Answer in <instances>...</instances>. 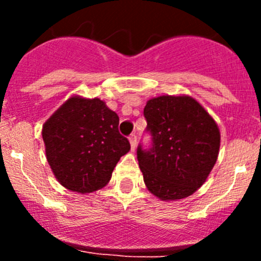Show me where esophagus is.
Returning a JSON list of instances; mask_svg holds the SVG:
<instances>
[{"label": "esophagus", "instance_id": "esophagus-1", "mask_svg": "<svg viewBox=\"0 0 261 261\" xmlns=\"http://www.w3.org/2000/svg\"><path fill=\"white\" fill-rule=\"evenodd\" d=\"M129 144H130V149L135 151L136 146H137V136H136V135L129 136Z\"/></svg>", "mask_w": 261, "mask_h": 261}]
</instances>
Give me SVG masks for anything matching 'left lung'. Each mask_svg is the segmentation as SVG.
Listing matches in <instances>:
<instances>
[{"instance_id": "1", "label": "left lung", "mask_w": 261, "mask_h": 261, "mask_svg": "<svg viewBox=\"0 0 261 261\" xmlns=\"http://www.w3.org/2000/svg\"><path fill=\"white\" fill-rule=\"evenodd\" d=\"M153 146L137 149L145 186L162 201L193 195L206 181L218 158V125L190 95L149 99L144 108Z\"/></svg>"}]
</instances>
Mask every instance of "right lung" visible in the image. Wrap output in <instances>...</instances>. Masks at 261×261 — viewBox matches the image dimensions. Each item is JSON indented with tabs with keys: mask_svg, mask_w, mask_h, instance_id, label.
<instances>
[{
	"mask_svg": "<svg viewBox=\"0 0 261 261\" xmlns=\"http://www.w3.org/2000/svg\"><path fill=\"white\" fill-rule=\"evenodd\" d=\"M117 126V114L99 98L73 95L60 106L41 129L57 181L82 195L103 188L120 158L130 150Z\"/></svg>",
	"mask_w": 261,
	"mask_h": 261,
	"instance_id": "obj_1",
	"label": "right lung"
}]
</instances>
